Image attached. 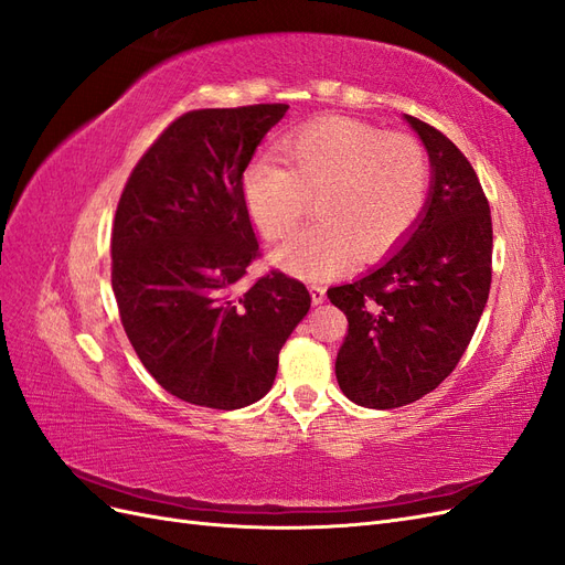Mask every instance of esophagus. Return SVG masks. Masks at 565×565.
Here are the masks:
<instances>
[{"mask_svg": "<svg viewBox=\"0 0 565 565\" xmlns=\"http://www.w3.org/2000/svg\"><path fill=\"white\" fill-rule=\"evenodd\" d=\"M311 299H313L316 306L324 301V287L322 285H311Z\"/></svg>", "mask_w": 565, "mask_h": 565, "instance_id": "1", "label": "esophagus"}]
</instances>
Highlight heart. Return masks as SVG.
I'll return each instance as SVG.
<instances>
[{"instance_id":"obj_1","label":"heart","mask_w":565,"mask_h":565,"mask_svg":"<svg viewBox=\"0 0 565 565\" xmlns=\"http://www.w3.org/2000/svg\"><path fill=\"white\" fill-rule=\"evenodd\" d=\"M282 162L254 160L243 177L245 207L266 241H280L313 200L316 224L285 241L273 259L299 278L347 268L353 249L380 259L413 231L429 195V162L405 134L334 117L301 129Z\"/></svg>"}]
</instances>
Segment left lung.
Segmentation results:
<instances>
[{
    "mask_svg": "<svg viewBox=\"0 0 565 565\" xmlns=\"http://www.w3.org/2000/svg\"><path fill=\"white\" fill-rule=\"evenodd\" d=\"M431 162V188L405 243L377 268L330 287L349 334L337 382L363 407L391 409L434 391L465 355L492 278L490 204L461 150L431 125L405 115Z\"/></svg>",
    "mask_w": 565,
    "mask_h": 565,
    "instance_id": "obj_1",
    "label": "left lung"
}]
</instances>
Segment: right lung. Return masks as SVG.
Returning <instances> with one entry per match:
<instances>
[{"mask_svg":"<svg viewBox=\"0 0 565 565\" xmlns=\"http://www.w3.org/2000/svg\"><path fill=\"white\" fill-rule=\"evenodd\" d=\"M287 108L181 115L117 202L110 252L122 328L143 367L185 403L237 409L264 398L282 344L311 309L309 289L280 270L237 287L262 256L243 174Z\"/></svg>","mask_w":565,"mask_h":565,"instance_id":"right-lung-1","label":"right lung"}]
</instances>
